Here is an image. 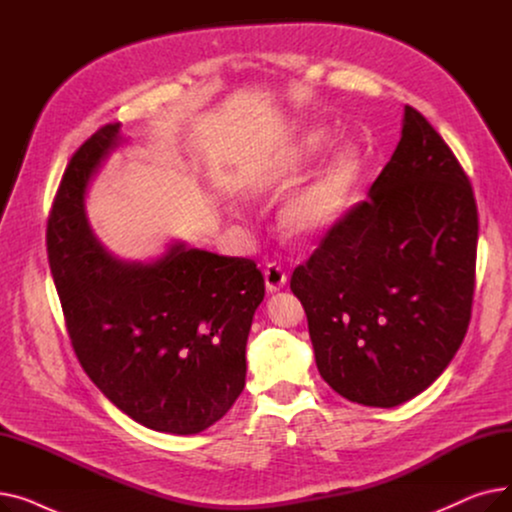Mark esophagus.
Listing matches in <instances>:
<instances>
[{
  "label": "esophagus",
  "mask_w": 512,
  "mask_h": 512,
  "mask_svg": "<svg viewBox=\"0 0 512 512\" xmlns=\"http://www.w3.org/2000/svg\"><path fill=\"white\" fill-rule=\"evenodd\" d=\"M263 278H265V288H267V292H278V290L284 288V284H286V274L282 272V267L276 265V263H270V265L265 267Z\"/></svg>",
  "instance_id": "34e87169"
}]
</instances>
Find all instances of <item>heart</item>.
Wrapping results in <instances>:
<instances>
[{"mask_svg": "<svg viewBox=\"0 0 512 512\" xmlns=\"http://www.w3.org/2000/svg\"><path fill=\"white\" fill-rule=\"evenodd\" d=\"M332 145V132L311 128L294 139L255 184L253 195H278ZM363 172L361 151L344 145L321 166L315 176L297 188L278 211V226L292 240H315L334 230L353 203Z\"/></svg>", "mask_w": 512, "mask_h": 512, "instance_id": "obj_1", "label": "heart"}]
</instances>
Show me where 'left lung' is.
Listing matches in <instances>:
<instances>
[{
  "label": "left lung",
  "instance_id": "1",
  "mask_svg": "<svg viewBox=\"0 0 512 512\" xmlns=\"http://www.w3.org/2000/svg\"><path fill=\"white\" fill-rule=\"evenodd\" d=\"M477 205L450 147L405 105L369 188L292 274L317 369L340 396L398 407L432 386L467 334Z\"/></svg>",
  "mask_w": 512,
  "mask_h": 512
}]
</instances>
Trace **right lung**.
I'll list each match as a JSON object with an SVG mask.
<instances>
[{"instance_id":"1","label":"right lung","mask_w":512,"mask_h":512,"mask_svg":"<svg viewBox=\"0 0 512 512\" xmlns=\"http://www.w3.org/2000/svg\"><path fill=\"white\" fill-rule=\"evenodd\" d=\"M107 124L70 159L47 226V253L74 353L93 384L137 423L191 436L245 388L247 340L265 297L251 259L172 240L151 261L107 253L85 199L120 145Z\"/></svg>"}]
</instances>
